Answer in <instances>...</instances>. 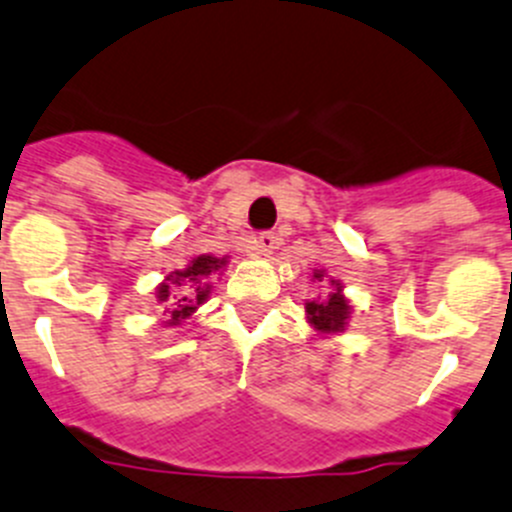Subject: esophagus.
<instances>
[{
	"mask_svg": "<svg viewBox=\"0 0 512 512\" xmlns=\"http://www.w3.org/2000/svg\"><path fill=\"white\" fill-rule=\"evenodd\" d=\"M278 237L272 232H262L260 237H255V242H252V252H255L257 257H267L272 255V250H278Z\"/></svg>",
	"mask_w": 512,
	"mask_h": 512,
	"instance_id": "obj_1",
	"label": "esophagus"
}]
</instances>
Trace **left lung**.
<instances>
[{
  "mask_svg": "<svg viewBox=\"0 0 512 512\" xmlns=\"http://www.w3.org/2000/svg\"><path fill=\"white\" fill-rule=\"evenodd\" d=\"M313 278L323 280V272L315 270ZM331 283L336 285V290H333L328 298L308 300V303H305V315H308V323L315 328V331H321V333L343 331L346 321L351 318V305H348V300L341 295L343 285L336 283V280H331Z\"/></svg>",
  "mask_w": 512,
  "mask_h": 512,
  "instance_id": "left-lung-1",
  "label": "left lung"
}]
</instances>
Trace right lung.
Segmentation results:
<instances>
[{
  "label": "right lung",
  "mask_w": 512,
  "mask_h": 512,
  "mask_svg": "<svg viewBox=\"0 0 512 512\" xmlns=\"http://www.w3.org/2000/svg\"><path fill=\"white\" fill-rule=\"evenodd\" d=\"M224 265H227V257L199 255L184 270L171 272L166 283L156 288V298L166 305V313H169V326H179L209 298V290H212L209 278Z\"/></svg>",
  "instance_id": "obj_1"
}]
</instances>
